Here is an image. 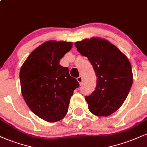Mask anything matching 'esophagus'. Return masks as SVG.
I'll return each mask as SVG.
<instances>
[{
    "mask_svg": "<svg viewBox=\"0 0 147 147\" xmlns=\"http://www.w3.org/2000/svg\"><path fill=\"white\" fill-rule=\"evenodd\" d=\"M77 82L79 83V84H80V85H82V82H83V78H82V77L79 76V77H77Z\"/></svg>",
    "mask_w": 147,
    "mask_h": 147,
    "instance_id": "obj_1",
    "label": "esophagus"
}]
</instances>
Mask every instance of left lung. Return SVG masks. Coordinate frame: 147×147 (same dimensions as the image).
Here are the masks:
<instances>
[{
    "label": "left lung",
    "instance_id": "obj_1",
    "mask_svg": "<svg viewBox=\"0 0 147 147\" xmlns=\"http://www.w3.org/2000/svg\"><path fill=\"white\" fill-rule=\"evenodd\" d=\"M75 45L87 57L97 77L95 90L85 97L89 111L97 116L110 115L122 105L131 90L133 72L129 59L105 39H84Z\"/></svg>",
    "mask_w": 147,
    "mask_h": 147
}]
</instances>
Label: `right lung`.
I'll return each instance as SVG.
<instances>
[{
	"label": "right lung",
	"mask_w": 147,
	"mask_h": 147,
	"mask_svg": "<svg viewBox=\"0 0 147 147\" xmlns=\"http://www.w3.org/2000/svg\"><path fill=\"white\" fill-rule=\"evenodd\" d=\"M71 42L49 41L29 55L20 70L21 92L36 115L50 122L59 121L68 111L77 79L59 60L72 48Z\"/></svg>",
	"instance_id": "add662e5"
}]
</instances>
